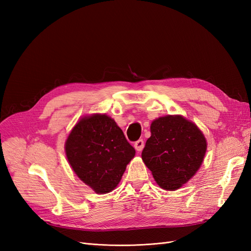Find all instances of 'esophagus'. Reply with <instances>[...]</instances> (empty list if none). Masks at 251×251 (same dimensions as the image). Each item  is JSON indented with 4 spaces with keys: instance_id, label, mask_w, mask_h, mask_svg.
I'll return each mask as SVG.
<instances>
[{
    "instance_id": "obj_1",
    "label": "esophagus",
    "mask_w": 251,
    "mask_h": 251,
    "mask_svg": "<svg viewBox=\"0 0 251 251\" xmlns=\"http://www.w3.org/2000/svg\"><path fill=\"white\" fill-rule=\"evenodd\" d=\"M134 147H135L136 151H141L143 150V147H144V141H143V139H139V140L136 141L135 144H134Z\"/></svg>"
}]
</instances>
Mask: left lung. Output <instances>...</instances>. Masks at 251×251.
Listing matches in <instances>:
<instances>
[{"mask_svg":"<svg viewBox=\"0 0 251 251\" xmlns=\"http://www.w3.org/2000/svg\"><path fill=\"white\" fill-rule=\"evenodd\" d=\"M205 151L206 140L198 126L182 116H165L151 123L141 157L158 185L175 191L199 170Z\"/></svg>","mask_w":251,"mask_h":251,"instance_id":"8db88e82","label":"left lung"}]
</instances>
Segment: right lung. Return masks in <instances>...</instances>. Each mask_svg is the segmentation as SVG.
Returning <instances> with one entry per match:
<instances>
[{
    "instance_id": "right-lung-1",
    "label": "right lung",
    "mask_w": 251,
    "mask_h": 251,
    "mask_svg": "<svg viewBox=\"0 0 251 251\" xmlns=\"http://www.w3.org/2000/svg\"><path fill=\"white\" fill-rule=\"evenodd\" d=\"M66 155L78 178L97 194L117 186L135 149L115 121L96 114L79 120L66 141Z\"/></svg>"
}]
</instances>
